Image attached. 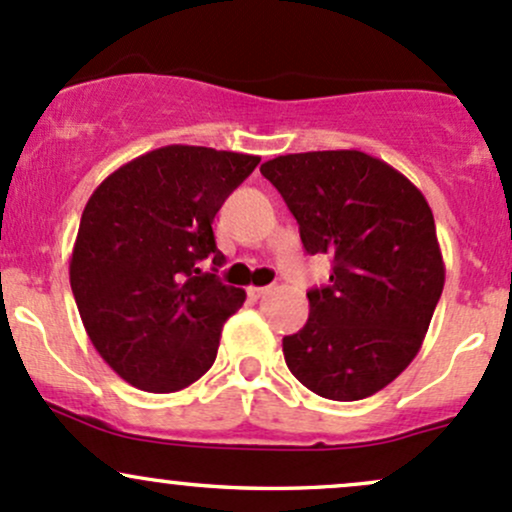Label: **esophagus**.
Here are the masks:
<instances>
[{"label": "esophagus", "instance_id": "1", "mask_svg": "<svg viewBox=\"0 0 512 512\" xmlns=\"http://www.w3.org/2000/svg\"><path fill=\"white\" fill-rule=\"evenodd\" d=\"M267 292H270V287H250V289H247V294H250L252 299H260V297H265Z\"/></svg>", "mask_w": 512, "mask_h": 512}]
</instances>
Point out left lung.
<instances>
[{
	"mask_svg": "<svg viewBox=\"0 0 512 512\" xmlns=\"http://www.w3.org/2000/svg\"><path fill=\"white\" fill-rule=\"evenodd\" d=\"M262 176L282 193L309 255H328V287L309 289V321L284 336L301 385L353 402L390 385L419 353L444 289L427 198L365 152L287 154Z\"/></svg>",
	"mask_w": 512,
	"mask_h": 512,
	"instance_id": "1",
	"label": "left lung"
}]
</instances>
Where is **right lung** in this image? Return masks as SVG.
Here are the masks:
<instances>
[{"mask_svg": "<svg viewBox=\"0 0 512 512\" xmlns=\"http://www.w3.org/2000/svg\"><path fill=\"white\" fill-rule=\"evenodd\" d=\"M260 157L211 147L154 149L95 188L80 218L71 289L95 351L144 392H176L213 365L245 289L203 273L213 218Z\"/></svg>", "mask_w": 512, "mask_h": 512, "instance_id": "1", "label": "right lung"}]
</instances>
